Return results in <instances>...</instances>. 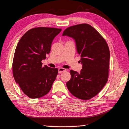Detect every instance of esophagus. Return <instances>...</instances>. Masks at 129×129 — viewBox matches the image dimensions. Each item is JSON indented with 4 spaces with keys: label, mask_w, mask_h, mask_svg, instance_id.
<instances>
[{
    "label": "esophagus",
    "mask_w": 129,
    "mask_h": 129,
    "mask_svg": "<svg viewBox=\"0 0 129 129\" xmlns=\"http://www.w3.org/2000/svg\"><path fill=\"white\" fill-rule=\"evenodd\" d=\"M66 71V69L63 68H58V73H61Z\"/></svg>",
    "instance_id": "obj_1"
}]
</instances>
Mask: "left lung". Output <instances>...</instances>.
I'll list each match as a JSON object with an SVG mask.
<instances>
[{"mask_svg": "<svg viewBox=\"0 0 129 129\" xmlns=\"http://www.w3.org/2000/svg\"><path fill=\"white\" fill-rule=\"evenodd\" d=\"M64 36L75 40L82 64L80 73L70 71L71 79L66 85L77 98L89 100L98 94L108 81L110 60L108 45L103 37L87 24L68 27L62 34Z\"/></svg>", "mask_w": 129, "mask_h": 129, "instance_id": "left-lung-1", "label": "left lung"}]
</instances>
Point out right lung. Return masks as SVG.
Returning <instances> with one entry per match:
<instances>
[{"label":"right lung","instance_id":"obj_1","mask_svg":"<svg viewBox=\"0 0 129 129\" xmlns=\"http://www.w3.org/2000/svg\"><path fill=\"white\" fill-rule=\"evenodd\" d=\"M62 29L40 27L26 32L15 50L12 70L14 80L31 99L45 96L51 89L57 68L43 67L41 61L49 53L53 39Z\"/></svg>","mask_w":129,"mask_h":129}]
</instances>
